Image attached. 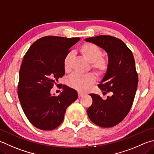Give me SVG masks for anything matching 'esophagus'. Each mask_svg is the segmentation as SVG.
I'll use <instances>...</instances> for the list:
<instances>
[{
  "mask_svg": "<svg viewBox=\"0 0 154 154\" xmlns=\"http://www.w3.org/2000/svg\"><path fill=\"white\" fill-rule=\"evenodd\" d=\"M83 96H84V94L83 93H81V92H79V93H78V96H79V97H82Z\"/></svg>",
  "mask_w": 154,
  "mask_h": 154,
  "instance_id": "34e87169",
  "label": "esophagus"
}]
</instances>
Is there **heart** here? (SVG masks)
Instances as JSON below:
<instances>
[{
	"instance_id": "heart-1",
	"label": "heart",
	"mask_w": 154,
	"mask_h": 154,
	"mask_svg": "<svg viewBox=\"0 0 154 154\" xmlns=\"http://www.w3.org/2000/svg\"><path fill=\"white\" fill-rule=\"evenodd\" d=\"M80 52L89 63H91V68L97 75L104 76L108 69V63L104 58H102L103 51L98 46L92 43H85L81 46ZM73 58V53L69 52L65 56L63 60L64 69L66 72H69L71 69V63ZM96 81V77L92 73L87 75L72 74L66 80V83L71 88L78 91H85L88 87L93 84Z\"/></svg>"
}]
</instances>
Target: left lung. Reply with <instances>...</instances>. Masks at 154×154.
Wrapping results in <instances>:
<instances>
[{
  "mask_svg": "<svg viewBox=\"0 0 154 154\" xmlns=\"http://www.w3.org/2000/svg\"><path fill=\"white\" fill-rule=\"evenodd\" d=\"M85 41L108 53V69L98 87L103 94H112L106 100L97 94H89L93 103L87 110L88 117L100 127H114L130 111L137 88L138 75L133 53L122 40L110 35L88 38Z\"/></svg>",
  "mask_w": 154,
  "mask_h": 154,
  "instance_id": "1",
  "label": "left lung"
}]
</instances>
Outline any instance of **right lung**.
I'll use <instances>...</instances> for the list:
<instances>
[{"label":"right lung","instance_id":"add662e5","mask_svg":"<svg viewBox=\"0 0 154 154\" xmlns=\"http://www.w3.org/2000/svg\"><path fill=\"white\" fill-rule=\"evenodd\" d=\"M79 40L46 36L36 40L24 56L18 96L25 114L36 128L54 129L63 121L66 109L77 99V91L66 85L58 96L50 94V89L65 75L64 58Z\"/></svg>","mask_w":154,"mask_h":154}]
</instances>
